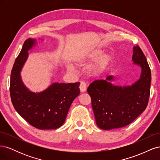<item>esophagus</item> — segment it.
<instances>
[{
  "mask_svg": "<svg viewBox=\"0 0 160 160\" xmlns=\"http://www.w3.org/2000/svg\"><path fill=\"white\" fill-rule=\"evenodd\" d=\"M86 87H87V85H86V83H85V82H83V81L81 82L80 85H79L80 91L81 92H85L86 91Z\"/></svg>",
  "mask_w": 160,
  "mask_h": 160,
  "instance_id": "1",
  "label": "esophagus"
}]
</instances>
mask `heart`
Segmentation results:
<instances>
[{"mask_svg": "<svg viewBox=\"0 0 160 160\" xmlns=\"http://www.w3.org/2000/svg\"><path fill=\"white\" fill-rule=\"evenodd\" d=\"M103 51L99 48H92L81 52L76 58V62L79 65H85L91 61L97 59L93 65L91 70L93 72L99 73L104 71L111 61V56L108 53H102ZM69 69H72V67L70 66Z\"/></svg>", "mask_w": 160, "mask_h": 160, "instance_id": "heart-1", "label": "heart"}]
</instances>
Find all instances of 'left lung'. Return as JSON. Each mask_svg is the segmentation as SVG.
Listing matches in <instances>:
<instances>
[{
    "label": "left lung",
    "mask_w": 160,
    "mask_h": 160,
    "mask_svg": "<svg viewBox=\"0 0 160 160\" xmlns=\"http://www.w3.org/2000/svg\"><path fill=\"white\" fill-rule=\"evenodd\" d=\"M132 60L142 67L140 79L132 86L117 87L109 81L96 80L89 85L96 123L104 130L123 128L130 124L146 109L150 95L151 70L146 57L138 45L133 47Z\"/></svg>",
    "instance_id": "1"
}]
</instances>
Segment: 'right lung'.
Masks as SVG:
<instances>
[{"label":"right lung","instance_id":"1","mask_svg":"<svg viewBox=\"0 0 160 160\" xmlns=\"http://www.w3.org/2000/svg\"><path fill=\"white\" fill-rule=\"evenodd\" d=\"M35 40L28 38L11 71L10 95L14 108L27 122L39 129H55L65 122L73 100L80 93L79 82L53 83L39 93H32L23 85L20 72Z\"/></svg>","mask_w":160,"mask_h":160}]
</instances>
